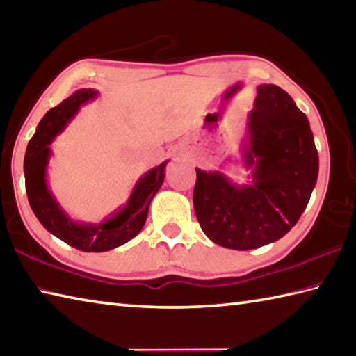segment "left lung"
Instances as JSON below:
<instances>
[{"instance_id": "obj_1", "label": "left lung", "mask_w": 356, "mask_h": 356, "mask_svg": "<svg viewBox=\"0 0 356 356\" xmlns=\"http://www.w3.org/2000/svg\"><path fill=\"white\" fill-rule=\"evenodd\" d=\"M241 160L249 182L196 168L193 204L200 229L222 248L257 249L285 236L307 209L319 157L307 115L274 83L257 87Z\"/></svg>"}]
</instances>
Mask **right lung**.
<instances>
[{
    "mask_svg": "<svg viewBox=\"0 0 356 356\" xmlns=\"http://www.w3.org/2000/svg\"><path fill=\"white\" fill-rule=\"evenodd\" d=\"M96 96V90L81 88L63 99L59 106L48 111L38 122L24 156L26 195L34 215L49 234L65 241L71 248L83 252L112 250L140 234L146 222L151 200L163 184L168 165L166 160L145 172L135 184L126 205L102 222H79L70 218L48 186L47 172L49 157L53 154L51 143L79 112L81 106L93 101Z\"/></svg>",
    "mask_w": 356,
    "mask_h": 356,
    "instance_id": "add662e5",
    "label": "right lung"
}]
</instances>
